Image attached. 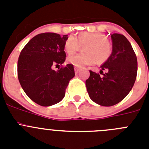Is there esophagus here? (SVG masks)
Returning <instances> with one entry per match:
<instances>
[{"mask_svg":"<svg viewBox=\"0 0 149 149\" xmlns=\"http://www.w3.org/2000/svg\"><path fill=\"white\" fill-rule=\"evenodd\" d=\"M80 67H77V66H75L74 67V72H75V73L77 74V73H78V72H79V70H80Z\"/></svg>","mask_w":149,"mask_h":149,"instance_id":"1","label":"esophagus"}]
</instances>
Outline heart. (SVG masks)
Listing matches in <instances>:
<instances>
[{
    "instance_id": "b5f03b06",
    "label": "heart",
    "mask_w": 149,
    "mask_h": 149,
    "mask_svg": "<svg viewBox=\"0 0 149 149\" xmlns=\"http://www.w3.org/2000/svg\"><path fill=\"white\" fill-rule=\"evenodd\" d=\"M84 53L71 55L67 58L69 63L77 67L93 65L96 62L102 64L110 59L113 53V45L103 33L82 32L74 36H69L64 44V49L68 54L75 53L84 46Z\"/></svg>"
}]
</instances>
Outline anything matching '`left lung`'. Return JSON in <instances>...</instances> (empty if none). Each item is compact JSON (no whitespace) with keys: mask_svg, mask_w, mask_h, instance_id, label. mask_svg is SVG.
Here are the masks:
<instances>
[{"mask_svg":"<svg viewBox=\"0 0 149 149\" xmlns=\"http://www.w3.org/2000/svg\"><path fill=\"white\" fill-rule=\"evenodd\" d=\"M111 39L113 53L101 66L107 72L101 77L90 70V75L86 81L91 99L105 107L116 104L125 98L134 86L137 74L136 54L127 38L122 34L113 33Z\"/></svg>","mask_w":149,"mask_h":149,"instance_id":"left-lung-1","label":"left lung"}]
</instances>
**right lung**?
Here are the masks:
<instances>
[{
  "mask_svg": "<svg viewBox=\"0 0 149 149\" xmlns=\"http://www.w3.org/2000/svg\"><path fill=\"white\" fill-rule=\"evenodd\" d=\"M68 36L44 33L34 36L21 51L18 60V78L30 99L43 107L63 100L69 81L74 77L72 64L58 71L52 65H62L65 60L64 44Z\"/></svg>",
  "mask_w": 149,
  "mask_h": 149,
  "instance_id": "1",
  "label": "right lung"
}]
</instances>
